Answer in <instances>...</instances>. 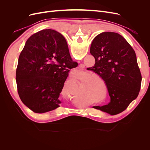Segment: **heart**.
Listing matches in <instances>:
<instances>
[{
	"label": "heart",
	"instance_id": "heart-1",
	"mask_svg": "<svg viewBox=\"0 0 150 150\" xmlns=\"http://www.w3.org/2000/svg\"><path fill=\"white\" fill-rule=\"evenodd\" d=\"M92 76H94V77H96V78H99L100 79H101L103 83H104V80L102 79L101 77H100L97 74L89 75L88 76V77H92ZM88 85L89 86V88L91 90L93 91H94V93H96L98 94V96H99V93H100L101 91L103 90V87L101 84H99V83L96 82L94 80L91 79V80L88 81Z\"/></svg>",
	"mask_w": 150,
	"mask_h": 150
}]
</instances>
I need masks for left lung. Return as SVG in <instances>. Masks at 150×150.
Instances as JSON below:
<instances>
[{"mask_svg":"<svg viewBox=\"0 0 150 150\" xmlns=\"http://www.w3.org/2000/svg\"><path fill=\"white\" fill-rule=\"evenodd\" d=\"M90 53L94 66L87 69L97 73L105 81L111 102L94 106L111 115L125 111L137 98L142 84V74L135 52L120 34L105 32L93 39Z\"/></svg>","mask_w":150,"mask_h":150,"instance_id":"8db88e82","label":"left lung"}]
</instances>
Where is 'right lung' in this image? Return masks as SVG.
Returning <instances> with one entry per match:
<instances>
[{
	"mask_svg": "<svg viewBox=\"0 0 150 150\" xmlns=\"http://www.w3.org/2000/svg\"><path fill=\"white\" fill-rule=\"evenodd\" d=\"M77 66L59 33L45 29L31 35L20 54L16 70L22 102L35 113L56 110L69 72Z\"/></svg>",
	"mask_w": 150,
	"mask_h": 150,
	"instance_id": "right-lung-1",
	"label": "right lung"
}]
</instances>
